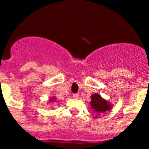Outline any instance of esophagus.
<instances>
[{
	"instance_id": "obj_1",
	"label": "esophagus",
	"mask_w": 149,
	"mask_h": 149,
	"mask_svg": "<svg viewBox=\"0 0 149 149\" xmlns=\"http://www.w3.org/2000/svg\"><path fill=\"white\" fill-rule=\"evenodd\" d=\"M73 98H74V99H77V98H79V95L78 94H74L73 95Z\"/></svg>"
}]
</instances>
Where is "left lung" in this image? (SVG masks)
<instances>
[{"mask_svg":"<svg viewBox=\"0 0 149 149\" xmlns=\"http://www.w3.org/2000/svg\"><path fill=\"white\" fill-rule=\"evenodd\" d=\"M91 109L95 114V118H98L100 116H105L112 109V104L106 99L101 97V95L95 93L91 95Z\"/></svg>","mask_w":149,"mask_h":149,"instance_id":"1","label":"left lung"}]
</instances>
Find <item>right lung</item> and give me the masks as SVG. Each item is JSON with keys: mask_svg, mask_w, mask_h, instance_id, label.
<instances>
[{"mask_svg": "<svg viewBox=\"0 0 149 149\" xmlns=\"http://www.w3.org/2000/svg\"><path fill=\"white\" fill-rule=\"evenodd\" d=\"M56 101V97H52L51 98H49V102H53Z\"/></svg>", "mask_w": 149, "mask_h": 149, "instance_id": "1", "label": "right lung"}]
</instances>
